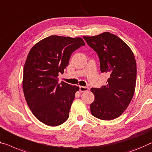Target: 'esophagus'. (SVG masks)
I'll list each match as a JSON object with an SVG mask.
<instances>
[{
	"instance_id": "esophagus-1",
	"label": "esophagus",
	"mask_w": 152,
	"mask_h": 152,
	"mask_svg": "<svg viewBox=\"0 0 152 152\" xmlns=\"http://www.w3.org/2000/svg\"><path fill=\"white\" fill-rule=\"evenodd\" d=\"M88 91V87L87 86H80V92L83 93V92H86V91Z\"/></svg>"
}]
</instances>
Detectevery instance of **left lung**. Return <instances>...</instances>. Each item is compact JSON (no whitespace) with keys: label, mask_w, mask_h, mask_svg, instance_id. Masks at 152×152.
Segmentation results:
<instances>
[{"label":"left lung","mask_w":152,"mask_h":152,"mask_svg":"<svg viewBox=\"0 0 152 152\" xmlns=\"http://www.w3.org/2000/svg\"><path fill=\"white\" fill-rule=\"evenodd\" d=\"M83 38L97 52L101 71L110 75L106 85L91 88L95 95L91 112L99 119L114 120L126 110L134 95L137 79L134 55L123 40L108 32Z\"/></svg>","instance_id":"8db88e82"}]
</instances>
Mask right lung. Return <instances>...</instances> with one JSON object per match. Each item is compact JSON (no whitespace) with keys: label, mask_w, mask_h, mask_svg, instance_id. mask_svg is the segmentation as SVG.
<instances>
[{"label":"right lung","mask_w":152,"mask_h":152,"mask_svg":"<svg viewBox=\"0 0 152 152\" xmlns=\"http://www.w3.org/2000/svg\"><path fill=\"white\" fill-rule=\"evenodd\" d=\"M83 45L80 37L52 35L29 52L23 67V91L32 114L46 125L59 126L68 118L79 87L63 81L58 83V76L68 66L72 53Z\"/></svg>","instance_id":"obj_1"}]
</instances>
